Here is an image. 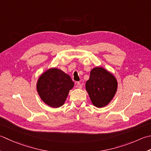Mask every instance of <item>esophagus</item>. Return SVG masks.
<instances>
[{
	"label": "esophagus",
	"instance_id": "esophagus-1",
	"mask_svg": "<svg viewBox=\"0 0 151 151\" xmlns=\"http://www.w3.org/2000/svg\"><path fill=\"white\" fill-rule=\"evenodd\" d=\"M76 86L78 88H82V84H81V82H76Z\"/></svg>",
	"mask_w": 151,
	"mask_h": 151
}]
</instances>
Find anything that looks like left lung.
I'll return each instance as SVG.
<instances>
[{
	"label": "left lung",
	"instance_id": "obj_1",
	"mask_svg": "<svg viewBox=\"0 0 151 151\" xmlns=\"http://www.w3.org/2000/svg\"><path fill=\"white\" fill-rule=\"evenodd\" d=\"M86 89L93 104L97 107H103L113 98L117 90V81L107 70L96 67L91 70Z\"/></svg>",
	"mask_w": 151,
	"mask_h": 151
}]
</instances>
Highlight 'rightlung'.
I'll return each mask as SVG.
<instances>
[{
  "label": "right lung",
  "instance_id": "obj_1",
  "mask_svg": "<svg viewBox=\"0 0 151 151\" xmlns=\"http://www.w3.org/2000/svg\"><path fill=\"white\" fill-rule=\"evenodd\" d=\"M74 82L69 75L62 70L52 68L44 73L37 82V91L40 98L52 107L64 104Z\"/></svg>",
  "mask_w": 151,
  "mask_h": 151
}]
</instances>
